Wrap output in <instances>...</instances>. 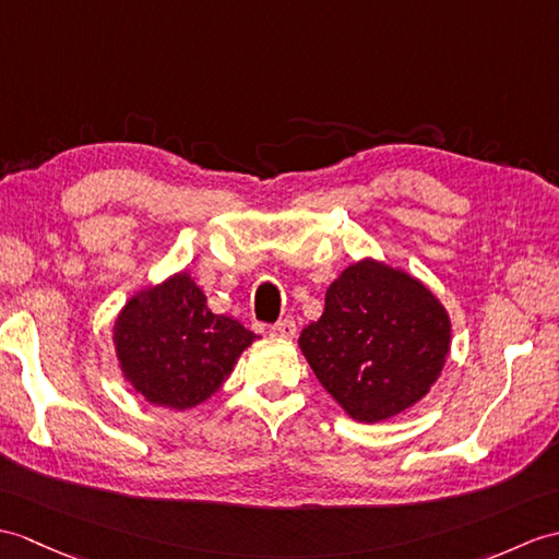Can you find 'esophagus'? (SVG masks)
Returning <instances> with one entry per match:
<instances>
[{
	"label": "esophagus",
	"mask_w": 559,
	"mask_h": 559,
	"mask_svg": "<svg viewBox=\"0 0 559 559\" xmlns=\"http://www.w3.org/2000/svg\"><path fill=\"white\" fill-rule=\"evenodd\" d=\"M269 333L276 335V338H295L297 326H295V321L290 317H285V319L276 321V323H271Z\"/></svg>",
	"instance_id": "esophagus-1"
}]
</instances>
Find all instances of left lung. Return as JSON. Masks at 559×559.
Returning a JSON list of instances; mask_svg holds the SVG:
<instances>
[{
    "label": "left lung",
    "instance_id": "1",
    "mask_svg": "<svg viewBox=\"0 0 559 559\" xmlns=\"http://www.w3.org/2000/svg\"><path fill=\"white\" fill-rule=\"evenodd\" d=\"M300 349L349 417L371 424L428 393L445 365L450 319L417 278L365 259L331 283Z\"/></svg>",
    "mask_w": 559,
    "mask_h": 559
}]
</instances>
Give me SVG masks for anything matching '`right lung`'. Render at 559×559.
<instances>
[{
	"label": "right lung",
	"mask_w": 559,
	"mask_h": 559,
	"mask_svg": "<svg viewBox=\"0 0 559 559\" xmlns=\"http://www.w3.org/2000/svg\"><path fill=\"white\" fill-rule=\"evenodd\" d=\"M254 338L240 321L214 314L186 271L135 295L114 326L126 379L152 405L171 409L212 397Z\"/></svg>",
	"instance_id": "1"
}]
</instances>
